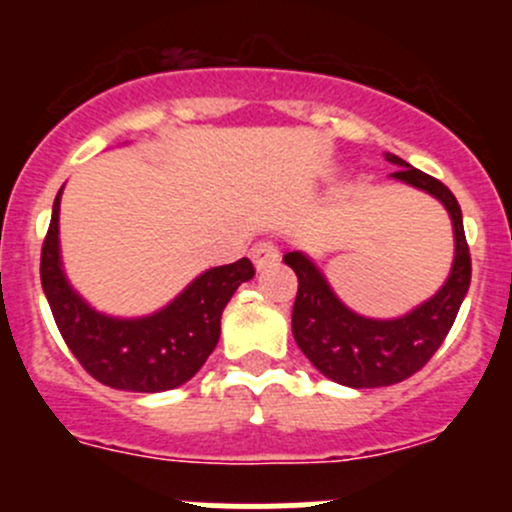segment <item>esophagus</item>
Returning <instances> with one entry per match:
<instances>
[{
  "instance_id": "esophagus-1",
  "label": "esophagus",
  "mask_w": 512,
  "mask_h": 512,
  "mask_svg": "<svg viewBox=\"0 0 512 512\" xmlns=\"http://www.w3.org/2000/svg\"><path fill=\"white\" fill-rule=\"evenodd\" d=\"M252 262H255L257 270H262V267H270L272 262H277V257H280V252H277L275 242L272 240H260L252 245Z\"/></svg>"
}]
</instances>
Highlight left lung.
Here are the masks:
<instances>
[{
    "label": "left lung",
    "mask_w": 512,
    "mask_h": 512,
    "mask_svg": "<svg viewBox=\"0 0 512 512\" xmlns=\"http://www.w3.org/2000/svg\"><path fill=\"white\" fill-rule=\"evenodd\" d=\"M386 160L399 165L391 178L441 200L453 220L456 257L451 275L428 302L399 319L359 317L339 302L307 255L287 252L282 257L299 282L292 307L294 342L327 379L352 389L399 384L423 369L451 332L463 297L471 287V250L456 195L441 180L431 178L394 153H386Z\"/></svg>",
    "instance_id": "1"
}]
</instances>
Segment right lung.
Wrapping results in <instances>:
<instances>
[{
	"label": "right lung",
	"instance_id": "1",
	"mask_svg": "<svg viewBox=\"0 0 512 512\" xmlns=\"http://www.w3.org/2000/svg\"><path fill=\"white\" fill-rule=\"evenodd\" d=\"M59 200L61 190L41 247V287L71 354L111 389L156 394L193 379L218 344L225 304L255 277L252 262L242 257L203 272L151 317H106L71 289L61 270Z\"/></svg>",
	"mask_w": 512,
	"mask_h": 512
}]
</instances>
